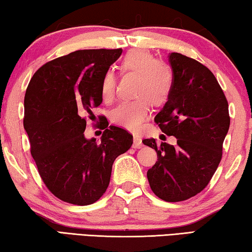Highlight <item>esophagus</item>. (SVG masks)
<instances>
[{
    "instance_id": "obj_1",
    "label": "esophagus",
    "mask_w": 252,
    "mask_h": 252,
    "mask_svg": "<svg viewBox=\"0 0 252 252\" xmlns=\"http://www.w3.org/2000/svg\"><path fill=\"white\" fill-rule=\"evenodd\" d=\"M142 140H141V136H139V135H134L133 136V147L134 149H140V148H142Z\"/></svg>"
}]
</instances>
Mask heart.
<instances>
[{"label": "heart", "instance_id": "obj_1", "mask_svg": "<svg viewBox=\"0 0 252 252\" xmlns=\"http://www.w3.org/2000/svg\"><path fill=\"white\" fill-rule=\"evenodd\" d=\"M121 69L138 74L134 100L122 101L112 111V121L126 130H138L150 113V103L161 106L167 103L172 92L173 75L171 69L158 61L148 51L135 50L123 59ZM116 75L108 70L101 81L102 99L109 102L116 93Z\"/></svg>", "mask_w": 252, "mask_h": 252}]
</instances>
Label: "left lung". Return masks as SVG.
<instances>
[{"mask_svg":"<svg viewBox=\"0 0 252 252\" xmlns=\"http://www.w3.org/2000/svg\"><path fill=\"white\" fill-rule=\"evenodd\" d=\"M173 87L167 103L155 122L167 135L177 138L176 146L158 144V161L148 170L150 188L167 202L194 197L208 186L222 158V144L230 126L228 101L212 72L195 60L169 54Z\"/></svg>","mask_w":252,"mask_h":252,"instance_id":"1","label":"left lung"}]
</instances>
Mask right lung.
I'll return each mask as SVG.
<instances>
[{"label": "right lung", "instance_id": "obj_1", "mask_svg": "<svg viewBox=\"0 0 252 252\" xmlns=\"http://www.w3.org/2000/svg\"><path fill=\"white\" fill-rule=\"evenodd\" d=\"M122 49L79 50L45 63L24 97L23 126L46 188L62 201L88 206L110 183L112 164L133 143L121 127L103 126L101 142L87 139V114L102 103L103 74Z\"/></svg>", "mask_w": 252, "mask_h": 252}]
</instances>
